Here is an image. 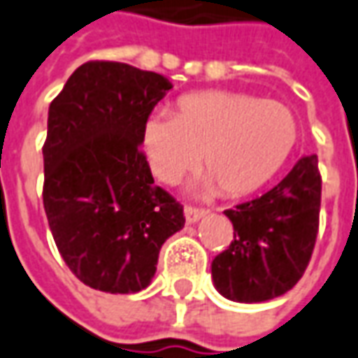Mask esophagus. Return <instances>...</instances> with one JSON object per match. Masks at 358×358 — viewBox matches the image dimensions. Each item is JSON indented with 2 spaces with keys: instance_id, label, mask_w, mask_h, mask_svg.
<instances>
[{
  "instance_id": "esophagus-1",
  "label": "esophagus",
  "mask_w": 358,
  "mask_h": 358,
  "mask_svg": "<svg viewBox=\"0 0 358 358\" xmlns=\"http://www.w3.org/2000/svg\"><path fill=\"white\" fill-rule=\"evenodd\" d=\"M206 214H208V210H202V208H192V206H186V208H184L186 224H196V222L202 220Z\"/></svg>"
}]
</instances>
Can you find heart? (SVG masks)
Instances as JSON below:
<instances>
[{"mask_svg": "<svg viewBox=\"0 0 358 358\" xmlns=\"http://www.w3.org/2000/svg\"><path fill=\"white\" fill-rule=\"evenodd\" d=\"M295 142L297 122L287 106L228 91L182 96L176 115L156 110L142 130L156 178L176 182L203 155V188L220 186L231 198L264 188L287 162Z\"/></svg>", "mask_w": 358, "mask_h": 358, "instance_id": "obj_1", "label": "heart"}]
</instances>
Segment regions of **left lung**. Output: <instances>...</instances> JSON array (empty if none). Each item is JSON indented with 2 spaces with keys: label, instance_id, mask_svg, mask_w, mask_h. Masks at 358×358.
Here are the masks:
<instances>
[{
  "label": "left lung",
  "instance_id": "1",
  "mask_svg": "<svg viewBox=\"0 0 358 358\" xmlns=\"http://www.w3.org/2000/svg\"><path fill=\"white\" fill-rule=\"evenodd\" d=\"M321 208L317 156H303L264 196L226 210L234 241L212 262L214 285L229 301L275 299L301 279L313 253Z\"/></svg>",
  "mask_w": 358,
  "mask_h": 358
}]
</instances>
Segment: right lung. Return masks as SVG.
I'll use <instances>...</instances> for the list:
<instances>
[{
    "label": "right lung",
    "mask_w": 358,
    "mask_h": 358,
    "mask_svg": "<svg viewBox=\"0 0 358 358\" xmlns=\"http://www.w3.org/2000/svg\"><path fill=\"white\" fill-rule=\"evenodd\" d=\"M172 83L127 63L89 61L49 106L43 206L57 250L77 278L105 293L150 285L162 243L184 210L155 186L142 130Z\"/></svg>",
    "instance_id": "1"
}]
</instances>
